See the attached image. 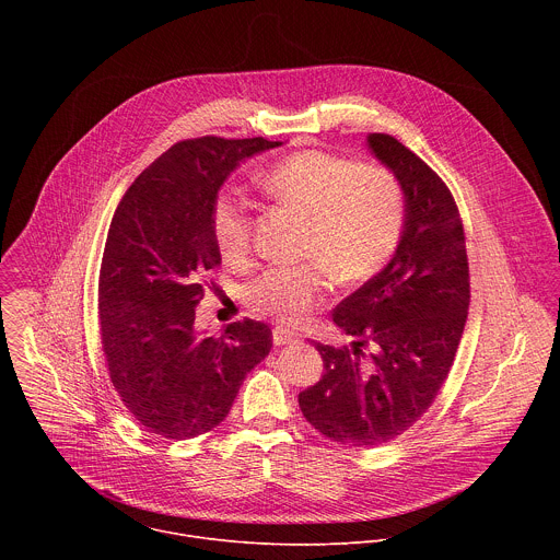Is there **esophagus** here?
<instances>
[{
    "label": "esophagus",
    "instance_id": "34e87169",
    "mask_svg": "<svg viewBox=\"0 0 560 560\" xmlns=\"http://www.w3.org/2000/svg\"><path fill=\"white\" fill-rule=\"evenodd\" d=\"M272 341H275V346H290V343L299 341V335L283 328V326H277L275 332H272Z\"/></svg>",
    "mask_w": 560,
    "mask_h": 560
}]
</instances>
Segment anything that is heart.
<instances>
[{"mask_svg":"<svg viewBox=\"0 0 560 560\" xmlns=\"http://www.w3.org/2000/svg\"><path fill=\"white\" fill-rule=\"evenodd\" d=\"M264 190L303 217L301 255L310 261L275 266L248 288V303L299 326L324 301L332 277L352 285L374 277L394 255L406 225V190L385 166L324 150H299L272 164ZM221 257L242 264L253 253L255 203L238 190L221 192L210 210Z\"/></svg>","mask_w":560,"mask_h":560,"instance_id":"heart-1","label":"heart"}]
</instances>
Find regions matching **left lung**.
Returning a JSON list of instances; mask_svg holds the SVG:
<instances>
[{
    "mask_svg": "<svg viewBox=\"0 0 560 560\" xmlns=\"http://www.w3.org/2000/svg\"><path fill=\"white\" fill-rule=\"evenodd\" d=\"M368 143L404 184V234L392 261L335 307L352 346L316 343L326 374L299 394L314 430L352 447L394 441L428 412L469 307L465 232L450 188L392 135L372 132Z\"/></svg>",
    "mask_w": 560,
    "mask_h": 560,
    "instance_id": "left-lung-1",
    "label": "left lung"
}]
</instances>
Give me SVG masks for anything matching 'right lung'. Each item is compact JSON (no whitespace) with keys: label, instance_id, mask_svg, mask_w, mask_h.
I'll return each instance as SVG.
<instances>
[{"label":"right lung","instance_id":"obj_1","mask_svg":"<svg viewBox=\"0 0 560 560\" xmlns=\"http://www.w3.org/2000/svg\"><path fill=\"white\" fill-rule=\"evenodd\" d=\"M264 137H197L168 148L132 182L108 228L100 270L102 348L115 392L148 432L186 441L217 428L246 374L272 348L244 318L221 337L195 330L206 275L221 266L210 210Z\"/></svg>","mask_w":560,"mask_h":560}]
</instances>
